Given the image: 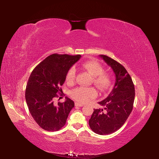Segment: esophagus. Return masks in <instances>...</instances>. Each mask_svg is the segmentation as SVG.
<instances>
[{"label":"esophagus","instance_id":"esophagus-1","mask_svg":"<svg viewBox=\"0 0 159 159\" xmlns=\"http://www.w3.org/2000/svg\"><path fill=\"white\" fill-rule=\"evenodd\" d=\"M75 106H78V107H83L84 106V104L80 103H78V102H75Z\"/></svg>","mask_w":159,"mask_h":159}]
</instances>
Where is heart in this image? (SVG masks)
Returning <instances> with one entry per match:
<instances>
[{
	"instance_id": "heart-1",
	"label": "heart",
	"mask_w": 159,
	"mask_h": 159,
	"mask_svg": "<svg viewBox=\"0 0 159 159\" xmlns=\"http://www.w3.org/2000/svg\"><path fill=\"white\" fill-rule=\"evenodd\" d=\"M81 68L93 76V84L102 91L109 89L113 84V77L109 72L103 71V66L97 61L90 60L84 62L81 65ZM76 77V70L75 67H71L66 74V80L68 83L74 82ZM98 92L94 88L80 87L71 91V96L75 100L80 102H87L90 99L95 98Z\"/></svg>"
}]
</instances>
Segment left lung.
I'll return each mask as SVG.
<instances>
[{
	"label": "left lung",
	"mask_w": 159,
	"mask_h": 159,
	"mask_svg": "<svg viewBox=\"0 0 159 159\" xmlns=\"http://www.w3.org/2000/svg\"><path fill=\"white\" fill-rule=\"evenodd\" d=\"M99 56L111 66L116 77L111 92L99 102L106 111L104 113L103 109H94L89 120L91 129L103 135L117 131L125 123L132 111L135 93L132 79L124 66L107 56Z\"/></svg>",
	"instance_id": "left-lung-1"
}]
</instances>
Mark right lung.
<instances>
[{
  "instance_id": "add662e5",
  "label": "right lung",
  "mask_w": 159,
  "mask_h": 159,
  "mask_svg": "<svg viewBox=\"0 0 159 159\" xmlns=\"http://www.w3.org/2000/svg\"><path fill=\"white\" fill-rule=\"evenodd\" d=\"M81 55L53 54L48 56L33 70L28 79L25 98L33 119L42 129L56 131L63 127L74 102L66 98L64 103L54 104V98L62 96L60 88L69 69Z\"/></svg>"
}]
</instances>
